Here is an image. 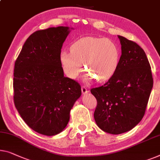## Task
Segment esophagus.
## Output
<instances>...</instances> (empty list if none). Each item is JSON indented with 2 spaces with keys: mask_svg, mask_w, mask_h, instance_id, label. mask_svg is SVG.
<instances>
[{
  "mask_svg": "<svg viewBox=\"0 0 160 160\" xmlns=\"http://www.w3.org/2000/svg\"><path fill=\"white\" fill-rule=\"evenodd\" d=\"M81 90H82V94H87L88 92V88L86 86H82V88H81Z\"/></svg>",
  "mask_w": 160,
  "mask_h": 160,
  "instance_id": "34e87169",
  "label": "esophagus"
}]
</instances>
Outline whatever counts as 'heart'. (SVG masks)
I'll return each instance as SVG.
<instances>
[{"instance_id": "heart-1", "label": "heart", "mask_w": 160, "mask_h": 160, "mask_svg": "<svg viewBox=\"0 0 160 160\" xmlns=\"http://www.w3.org/2000/svg\"><path fill=\"white\" fill-rule=\"evenodd\" d=\"M59 59L64 73L71 79H75L82 72L83 62L86 70L85 80L96 78L98 82H105L117 70L120 49L111 39L85 37L71 44L70 52L62 51Z\"/></svg>"}]
</instances>
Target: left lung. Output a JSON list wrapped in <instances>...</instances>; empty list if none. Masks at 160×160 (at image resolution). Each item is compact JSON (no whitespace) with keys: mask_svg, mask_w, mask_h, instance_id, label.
Masks as SVG:
<instances>
[{"mask_svg":"<svg viewBox=\"0 0 160 160\" xmlns=\"http://www.w3.org/2000/svg\"><path fill=\"white\" fill-rule=\"evenodd\" d=\"M118 37L121 56L117 70L103 85L90 90L98 102L95 123L111 134L128 132L141 121L153 87L151 67L144 50L137 43Z\"/></svg>","mask_w":160,"mask_h":160,"instance_id":"1","label":"left lung"}]
</instances>
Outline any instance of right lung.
<instances>
[{"mask_svg": "<svg viewBox=\"0 0 160 160\" xmlns=\"http://www.w3.org/2000/svg\"><path fill=\"white\" fill-rule=\"evenodd\" d=\"M71 29L57 27L33 33L15 62V106L25 123L43 135L54 136L65 129L71 109L81 96L80 85L64 76L59 59Z\"/></svg>", "mask_w": 160, "mask_h": 160, "instance_id": "1", "label": "right lung"}]
</instances>
